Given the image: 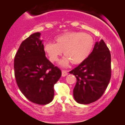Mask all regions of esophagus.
Instances as JSON below:
<instances>
[{"mask_svg": "<svg viewBox=\"0 0 125 125\" xmlns=\"http://www.w3.org/2000/svg\"><path fill=\"white\" fill-rule=\"evenodd\" d=\"M68 75V71H65V70H62V77H65L66 75Z\"/></svg>", "mask_w": 125, "mask_h": 125, "instance_id": "esophagus-1", "label": "esophagus"}]
</instances>
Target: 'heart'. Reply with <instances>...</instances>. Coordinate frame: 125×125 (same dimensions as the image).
Returning a JSON list of instances; mask_svg holds the SVG:
<instances>
[{
  "mask_svg": "<svg viewBox=\"0 0 125 125\" xmlns=\"http://www.w3.org/2000/svg\"><path fill=\"white\" fill-rule=\"evenodd\" d=\"M55 43L46 42L43 51L50 62L58 61L62 54L66 57L59 62L60 66L66 67L71 62L79 65L85 62L93 51L94 40L90 34L79 31H68L56 36Z\"/></svg>",
  "mask_w": 125,
  "mask_h": 125,
  "instance_id": "1",
  "label": "heart"
}]
</instances>
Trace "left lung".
<instances>
[{
    "label": "left lung",
    "mask_w": 125,
    "mask_h": 125,
    "mask_svg": "<svg viewBox=\"0 0 125 125\" xmlns=\"http://www.w3.org/2000/svg\"><path fill=\"white\" fill-rule=\"evenodd\" d=\"M70 73L77 79L73 96L77 103L89 104L100 99L111 76V54L104 42H95L88 59Z\"/></svg>",
    "instance_id": "1"
}]
</instances>
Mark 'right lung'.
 <instances>
[{
  "instance_id": "add662e5",
  "label": "right lung",
  "mask_w": 125,
  "mask_h": 125,
  "mask_svg": "<svg viewBox=\"0 0 125 125\" xmlns=\"http://www.w3.org/2000/svg\"><path fill=\"white\" fill-rule=\"evenodd\" d=\"M40 35L35 32L22 42L15 56L14 68L22 94L33 103L46 104L53 100L54 85L62 72L45 56Z\"/></svg>"
}]
</instances>
